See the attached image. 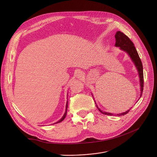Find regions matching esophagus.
Returning <instances> with one entry per match:
<instances>
[{"label": "esophagus", "mask_w": 157, "mask_h": 157, "mask_svg": "<svg viewBox=\"0 0 157 157\" xmlns=\"http://www.w3.org/2000/svg\"><path fill=\"white\" fill-rule=\"evenodd\" d=\"M77 75L79 77H82L83 76V73H82V72H81V71H78L77 73Z\"/></svg>", "instance_id": "34e87169"}]
</instances>
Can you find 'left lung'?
Returning <instances> with one entry per match:
<instances>
[{"mask_svg":"<svg viewBox=\"0 0 157 157\" xmlns=\"http://www.w3.org/2000/svg\"><path fill=\"white\" fill-rule=\"evenodd\" d=\"M115 39H116L115 46L120 47L121 49H122V50L125 51V52L127 53V54L130 56L132 60L134 62L136 67L138 71L139 76L140 78V79H139L140 80V85H141V95H140V97H141V95L143 94V86H144V76H143V64H142L141 59H140V57L138 55V53L134 46V43H132V41H131V40L125 34H123V32H121L120 31H118L117 32L116 35H115ZM97 108H98V110H99V111L101 113H102L104 114H106V115H113V114L109 113L103 112L102 111H101L99 108H98L97 105ZM130 109H128V111H127L125 113H122L118 114L117 115H120V116L125 115L129 112Z\"/></svg>","mask_w":157,"mask_h":157,"instance_id":"8db88e82","label":"left lung"}]
</instances>
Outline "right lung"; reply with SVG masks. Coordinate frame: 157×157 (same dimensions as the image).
Listing matches in <instances>:
<instances>
[{
	"label": "right lung",
	"mask_w": 157,
	"mask_h": 157,
	"mask_svg": "<svg viewBox=\"0 0 157 157\" xmlns=\"http://www.w3.org/2000/svg\"><path fill=\"white\" fill-rule=\"evenodd\" d=\"M67 104H68V102H67V104H66V109H65V113H64V114H63V116L62 117V118L59 121H57V122H56L55 123H60V122L64 120V118H65V117H66V114H67V106H68Z\"/></svg>",
	"instance_id": "add662e5"
}]
</instances>
